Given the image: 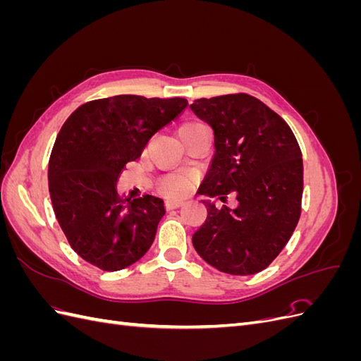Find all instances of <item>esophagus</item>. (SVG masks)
Wrapping results in <instances>:
<instances>
[{
  "instance_id": "obj_1",
  "label": "esophagus",
  "mask_w": 361,
  "mask_h": 361,
  "mask_svg": "<svg viewBox=\"0 0 361 361\" xmlns=\"http://www.w3.org/2000/svg\"><path fill=\"white\" fill-rule=\"evenodd\" d=\"M182 203H183L182 199H171V197L166 199V207H167V209H176V207H179Z\"/></svg>"
}]
</instances>
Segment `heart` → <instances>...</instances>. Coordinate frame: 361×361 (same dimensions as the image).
<instances>
[{
    "label": "heart",
    "mask_w": 361,
    "mask_h": 361,
    "mask_svg": "<svg viewBox=\"0 0 361 361\" xmlns=\"http://www.w3.org/2000/svg\"><path fill=\"white\" fill-rule=\"evenodd\" d=\"M190 183V178L187 174H169L167 178H164L161 187L162 190L169 194H182L187 191Z\"/></svg>",
    "instance_id": "heart-1"
}]
</instances>
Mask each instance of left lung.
Masks as SVG:
<instances>
[{
    "label": "left lung",
    "instance_id": "1",
    "mask_svg": "<svg viewBox=\"0 0 361 361\" xmlns=\"http://www.w3.org/2000/svg\"><path fill=\"white\" fill-rule=\"evenodd\" d=\"M194 114L214 130L215 154L202 192L207 218L192 235L207 264L232 276L265 269L285 248L301 215L302 155L292 129L277 113L245 93L195 99Z\"/></svg>",
    "mask_w": 361,
    "mask_h": 361
}]
</instances>
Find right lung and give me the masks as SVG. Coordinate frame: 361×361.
Instances as JSON below:
<instances>
[{"label": "right lung", "mask_w": 361, "mask_h": 361, "mask_svg": "<svg viewBox=\"0 0 361 361\" xmlns=\"http://www.w3.org/2000/svg\"><path fill=\"white\" fill-rule=\"evenodd\" d=\"M187 105L183 97L118 94L81 105L61 126L49 157V194L68 243L85 262L118 271L150 248L166 214L162 199L145 194L130 200L116 182Z\"/></svg>", "instance_id": "obj_1"}]
</instances>
